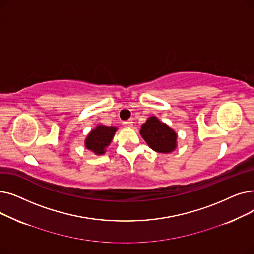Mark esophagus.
I'll return each instance as SVG.
<instances>
[{
    "label": "esophagus",
    "instance_id": "34e87169",
    "mask_svg": "<svg viewBox=\"0 0 254 254\" xmlns=\"http://www.w3.org/2000/svg\"><path fill=\"white\" fill-rule=\"evenodd\" d=\"M123 125L127 128H130V127H132V125H133V121H132V120L125 121V122H123Z\"/></svg>",
    "mask_w": 254,
    "mask_h": 254
}]
</instances>
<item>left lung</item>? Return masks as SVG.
Instances as JSON below:
<instances>
[{
    "label": "left lung",
    "mask_w": 254,
    "mask_h": 254,
    "mask_svg": "<svg viewBox=\"0 0 254 254\" xmlns=\"http://www.w3.org/2000/svg\"><path fill=\"white\" fill-rule=\"evenodd\" d=\"M140 135L155 152L171 153L177 148V133L156 117L148 118L141 125Z\"/></svg>",
    "instance_id": "8db88e82"
}]
</instances>
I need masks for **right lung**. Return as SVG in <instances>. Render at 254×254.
I'll return each mask as SVG.
<instances>
[{"label": "right lung", "mask_w": 254, "mask_h": 254, "mask_svg": "<svg viewBox=\"0 0 254 254\" xmlns=\"http://www.w3.org/2000/svg\"><path fill=\"white\" fill-rule=\"evenodd\" d=\"M116 131L117 128L114 126L98 125L90 132L84 140V146L96 155H103L112 142Z\"/></svg>", "instance_id": "obj_1"}]
</instances>
